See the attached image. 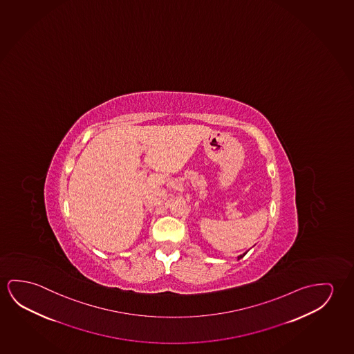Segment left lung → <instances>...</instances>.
Returning a JSON list of instances; mask_svg holds the SVG:
<instances>
[{"label": "left lung", "mask_w": 354, "mask_h": 354, "mask_svg": "<svg viewBox=\"0 0 354 354\" xmlns=\"http://www.w3.org/2000/svg\"><path fill=\"white\" fill-rule=\"evenodd\" d=\"M248 252V251H246ZM246 252H244V254H241V255L238 256V260H240V259H243L245 255H246Z\"/></svg>", "instance_id": "obj_1"}]
</instances>
